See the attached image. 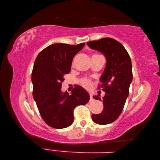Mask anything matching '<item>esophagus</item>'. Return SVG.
Returning a JSON list of instances; mask_svg holds the SVG:
<instances>
[{
  "label": "esophagus",
  "mask_w": 160,
  "mask_h": 160,
  "mask_svg": "<svg viewBox=\"0 0 160 160\" xmlns=\"http://www.w3.org/2000/svg\"><path fill=\"white\" fill-rule=\"evenodd\" d=\"M93 100V98H92V94H90V102L92 101Z\"/></svg>",
  "instance_id": "esophagus-1"
}]
</instances>
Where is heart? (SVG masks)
<instances>
[{
	"mask_svg": "<svg viewBox=\"0 0 160 160\" xmlns=\"http://www.w3.org/2000/svg\"><path fill=\"white\" fill-rule=\"evenodd\" d=\"M82 84L84 87H85V88H90L92 85V82L90 80L88 79V78H85V79H83L82 81Z\"/></svg>",
	"mask_w": 160,
	"mask_h": 160,
	"instance_id": "b5f03b06",
	"label": "heart"
}]
</instances>
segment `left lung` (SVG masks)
Segmentation results:
<instances>
[{"instance_id": "1", "label": "left lung", "mask_w": 160, "mask_h": 160, "mask_svg": "<svg viewBox=\"0 0 160 160\" xmlns=\"http://www.w3.org/2000/svg\"><path fill=\"white\" fill-rule=\"evenodd\" d=\"M88 45L100 51L107 58L99 87L106 93L103 97L104 109L99 114L92 115L94 122L106 125L116 121L123 109L132 80L131 60L123 46L112 38L89 42ZM93 98L101 100L97 95Z\"/></svg>"}]
</instances>
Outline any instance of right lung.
I'll list each match as a JSON object with an SVG mask.
<instances>
[{
    "instance_id": "add662e5",
    "label": "right lung",
    "mask_w": 160,
    "mask_h": 160,
    "mask_svg": "<svg viewBox=\"0 0 160 160\" xmlns=\"http://www.w3.org/2000/svg\"><path fill=\"white\" fill-rule=\"evenodd\" d=\"M85 44H51L38 54L34 61L32 94L43 120L52 128L70 126L74 120L75 108L90 100L88 92L80 86H75L70 95L61 92L64 75L69 73L72 58Z\"/></svg>"
}]
</instances>
